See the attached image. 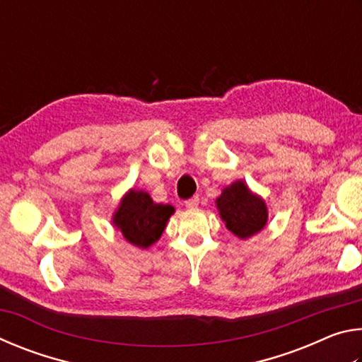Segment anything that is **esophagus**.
<instances>
[{
    "label": "esophagus",
    "mask_w": 362,
    "mask_h": 362,
    "mask_svg": "<svg viewBox=\"0 0 362 362\" xmlns=\"http://www.w3.org/2000/svg\"><path fill=\"white\" fill-rule=\"evenodd\" d=\"M199 206V198L198 196H193V198H189L185 201V207L187 209H196V207Z\"/></svg>",
    "instance_id": "34e87169"
}]
</instances>
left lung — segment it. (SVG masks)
<instances>
[{
	"mask_svg": "<svg viewBox=\"0 0 362 362\" xmlns=\"http://www.w3.org/2000/svg\"><path fill=\"white\" fill-rule=\"evenodd\" d=\"M216 206L226 228L240 240H247L267 226L268 207L265 199L254 193L244 180L226 185L216 199Z\"/></svg>",
	"mask_w": 362,
	"mask_h": 362,
	"instance_id": "obj_1",
	"label": "left lung"
}]
</instances>
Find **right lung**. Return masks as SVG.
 <instances>
[{"label": "right lung", "mask_w": 362, "mask_h": 362, "mask_svg": "<svg viewBox=\"0 0 362 362\" xmlns=\"http://www.w3.org/2000/svg\"><path fill=\"white\" fill-rule=\"evenodd\" d=\"M175 209L155 203L145 189L131 188L122 194L112 217L115 228L139 249H148L161 238Z\"/></svg>", "instance_id": "right-lung-1"}]
</instances>
